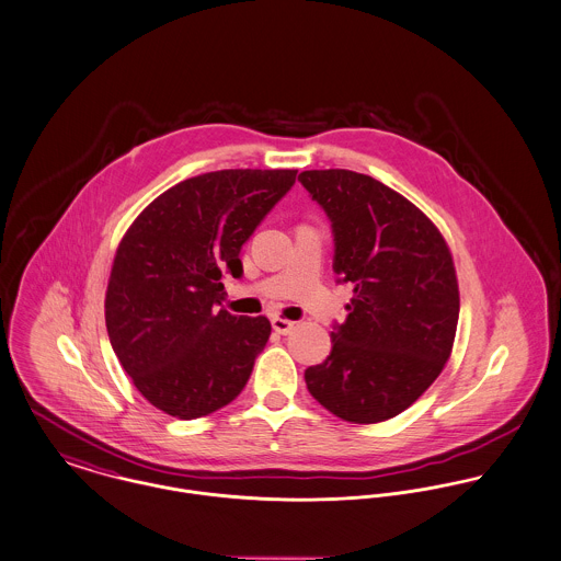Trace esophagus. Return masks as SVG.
<instances>
[{
    "mask_svg": "<svg viewBox=\"0 0 561 561\" xmlns=\"http://www.w3.org/2000/svg\"><path fill=\"white\" fill-rule=\"evenodd\" d=\"M271 324H273V331L279 333V335H288L295 329L293 320H286V318H279V316H273Z\"/></svg>",
    "mask_w": 561,
    "mask_h": 561,
    "instance_id": "34e87169",
    "label": "esophagus"
}]
</instances>
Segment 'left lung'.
Listing matches in <instances>:
<instances>
[{"label": "left lung", "instance_id": "8db88e82", "mask_svg": "<svg viewBox=\"0 0 561 561\" xmlns=\"http://www.w3.org/2000/svg\"><path fill=\"white\" fill-rule=\"evenodd\" d=\"M299 181L331 221L337 282L353 284L329 357L306 370L308 389L346 422L391 420L449 359L460 311L451 253L415 204L373 176L310 170Z\"/></svg>", "mask_w": 561, "mask_h": 561}]
</instances>
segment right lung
<instances>
[{
    "instance_id": "right-lung-1",
    "label": "right lung",
    "mask_w": 561,
    "mask_h": 561,
    "mask_svg": "<svg viewBox=\"0 0 561 561\" xmlns=\"http://www.w3.org/2000/svg\"><path fill=\"white\" fill-rule=\"evenodd\" d=\"M297 170H221L161 193L121 241L105 322L139 393L163 413L195 420L230 404L266 346L264 316H232L221 277L243 275L239 253Z\"/></svg>"
}]
</instances>
